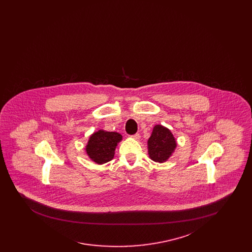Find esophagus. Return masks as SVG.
<instances>
[{"mask_svg": "<svg viewBox=\"0 0 252 252\" xmlns=\"http://www.w3.org/2000/svg\"><path fill=\"white\" fill-rule=\"evenodd\" d=\"M131 137L134 139V140H140V138H141V136H140V134H139V133H136V134L132 135Z\"/></svg>", "mask_w": 252, "mask_h": 252, "instance_id": "obj_1", "label": "esophagus"}]
</instances>
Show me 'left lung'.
Returning a JSON list of instances; mask_svg holds the SVG:
<instances>
[{"label":"left lung","instance_id":"obj_1","mask_svg":"<svg viewBox=\"0 0 252 252\" xmlns=\"http://www.w3.org/2000/svg\"><path fill=\"white\" fill-rule=\"evenodd\" d=\"M177 143L171 131L162 126H155L148 140V154L152 160L163 162L172 155Z\"/></svg>","mask_w":252,"mask_h":252}]
</instances>
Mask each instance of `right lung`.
<instances>
[{"mask_svg": "<svg viewBox=\"0 0 252 252\" xmlns=\"http://www.w3.org/2000/svg\"><path fill=\"white\" fill-rule=\"evenodd\" d=\"M121 140L122 135L117 132L99 130L90 137L86 146L87 154L96 163L108 162L113 158L114 150Z\"/></svg>", "mask_w": 252, "mask_h": 252, "instance_id": "obj_1", "label": "right lung"}]
</instances>
